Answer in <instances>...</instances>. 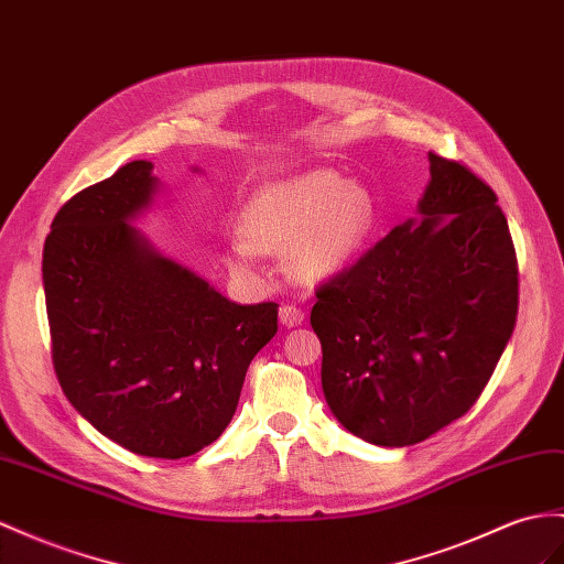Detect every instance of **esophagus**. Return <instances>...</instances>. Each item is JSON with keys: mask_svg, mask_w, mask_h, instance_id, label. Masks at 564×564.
<instances>
[{"mask_svg": "<svg viewBox=\"0 0 564 564\" xmlns=\"http://www.w3.org/2000/svg\"><path fill=\"white\" fill-rule=\"evenodd\" d=\"M279 319H281V324L288 326V328L300 326L302 322H305V310H300V307H295V305H283V307L279 310Z\"/></svg>", "mask_w": 564, "mask_h": 564, "instance_id": "obj_1", "label": "esophagus"}]
</instances>
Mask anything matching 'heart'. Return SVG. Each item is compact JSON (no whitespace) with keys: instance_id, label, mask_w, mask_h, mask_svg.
<instances>
[{"instance_id":"heart-1","label":"heart","mask_w":564,"mask_h":564,"mask_svg":"<svg viewBox=\"0 0 564 564\" xmlns=\"http://www.w3.org/2000/svg\"><path fill=\"white\" fill-rule=\"evenodd\" d=\"M373 226V199L336 171H312L248 202L242 236L226 240V262L240 276L262 273V250H285L305 281L334 276L362 250Z\"/></svg>"}]
</instances>
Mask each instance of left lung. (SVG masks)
<instances>
[{"label": "left lung", "instance_id": "obj_1", "mask_svg": "<svg viewBox=\"0 0 564 564\" xmlns=\"http://www.w3.org/2000/svg\"><path fill=\"white\" fill-rule=\"evenodd\" d=\"M429 162L422 219L319 283L310 316L330 412L386 447L469 412L517 324V252L494 187L457 159Z\"/></svg>", "mask_w": 564, "mask_h": 564}]
</instances>
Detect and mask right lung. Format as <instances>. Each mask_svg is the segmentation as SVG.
<instances>
[{"label": "right lung", "mask_w": 564, "mask_h": 564, "mask_svg": "<svg viewBox=\"0 0 564 564\" xmlns=\"http://www.w3.org/2000/svg\"><path fill=\"white\" fill-rule=\"evenodd\" d=\"M154 185L140 159L70 197L45 240L42 283L70 405L126 451L181 459L234 420L279 305H236L156 254L128 224Z\"/></svg>", "instance_id": "right-lung-1"}]
</instances>
